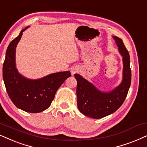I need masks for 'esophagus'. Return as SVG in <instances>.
I'll use <instances>...</instances> for the list:
<instances>
[{
    "mask_svg": "<svg viewBox=\"0 0 147 147\" xmlns=\"http://www.w3.org/2000/svg\"><path fill=\"white\" fill-rule=\"evenodd\" d=\"M78 71H79V70H78L77 68H76V67L72 68V69H71V74H72V75H75V74L77 73V72H78Z\"/></svg>",
    "mask_w": 147,
    "mask_h": 147,
    "instance_id": "esophagus-1",
    "label": "esophagus"
}]
</instances>
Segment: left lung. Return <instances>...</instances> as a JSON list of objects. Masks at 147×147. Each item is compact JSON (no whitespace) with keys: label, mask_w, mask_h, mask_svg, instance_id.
Segmentation results:
<instances>
[{"label":"left lung","mask_w":147,"mask_h":147,"mask_svg":"<svg viewBox=\"0 0 147 147\" xmlns=\"http://www.w3.org/2000/svg\"><path fill=\"white\" fill-rule=\"evenodd\" d=\"M113 38L123 60V79L120 85L109 92H103L82 76L75 74L78 108L83 114L92 118H102L115 112L124 103L130 86V55L122 40L116 36Z\"/></svg>","instance_id":"1"}]
</instances>
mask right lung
<instances>
[{"label":"right lung","mask_w":147,"mask_h":147,"mask_svg":"<svg viewBox=\"0 0 147 147\" xmlns=\"http://www.w3.org/2000/svg\"><path fill=\"white\" fill-rule=\"evenodd\" d=\"M28 27L22 29L8 46L3 77L8 95L15 106L27 112L39 113L50 106L56 91L71 74L69 71L59 72L32 80L19 73L15 63V51L23 32Z\"/></svg>","instance_id":"add662e5"}]
</instances>
